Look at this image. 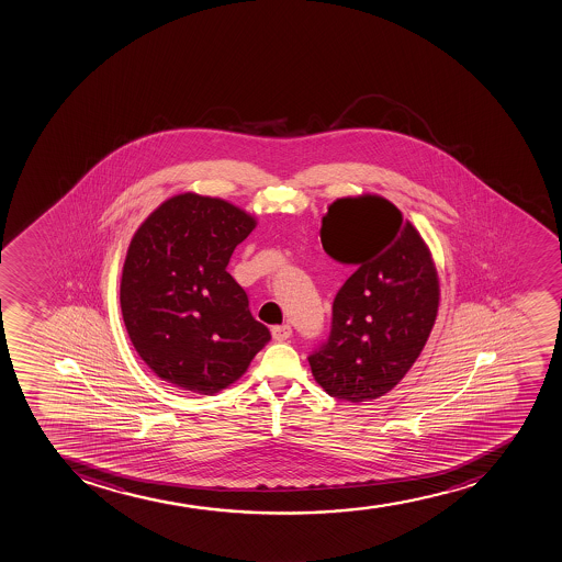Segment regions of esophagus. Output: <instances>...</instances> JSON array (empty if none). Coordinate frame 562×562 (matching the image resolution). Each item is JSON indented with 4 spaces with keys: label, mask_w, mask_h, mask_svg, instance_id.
Masks as SVG:
<instances>
[{
    "label": "esophagus",
    "mask_w": 562,
    "mask_h": 562,
    "mask_svg": "<svg viewBox=\"0 0 562 562\" xmlns=\"http://www.w3.org/2000/svg\"><path fill=\"white\" fill-rule=\"evenodd\" d=\"M272 338L277 339V341H285V339H290L291 338V326L290 325L272 326Z\"/></svg>",
    "instance_id": "obj_1"
}]
</instances>
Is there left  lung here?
Masks as SVG:
<instances>
[{
    "mask_svg": "<svg viewBox=\"0 0 562 562\" xmlns=\"http://www.w3.org/2000/svg\"><path fill=\"white\" fill-rule=\"evenodd\" d=\"M321 243L355 272L336 293L330 334L310 352V368L330 397H382L408 373L435 326L440 285L429 248L392 202L371 194L336 200Z\"/></svg>",
    "mask_w": 562,
    "mask_h": 562,
    "instance_id": "8db88e82",
    "label": "left lung"
}]
</instances>
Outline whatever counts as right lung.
Returning <instances> with one entry per match:
<instances>
[{"instance_id":"obj_1","label":"right lung","mask_w":562,"mask_h":562,"mask_svg":"<svg viewBox=\"0 0 562 562\" xmlns=\"http://www.w3.org/2000/svg\"><path fill=\"white\" fill-rule=\"evenodd\" d=\"M256 226L221 199L172 196L135 232L121 308L133 347L164 381L202 395L236 382L271 333L226 267Z\"/></svg>"}]
</instances>
